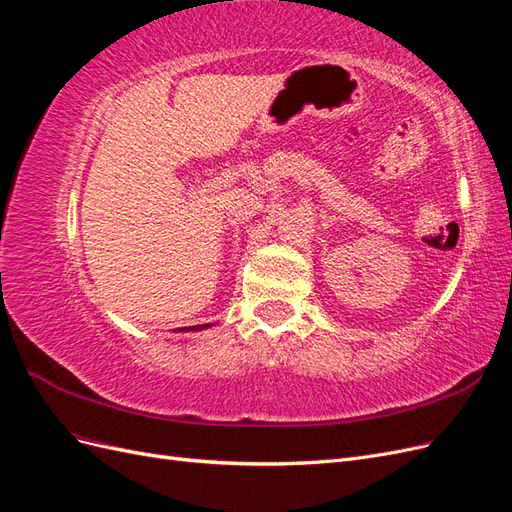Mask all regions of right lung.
I'll list each match as a JSON object with an SVG mask.
<instances>
[{"label":"right lung","mask_w":512,"mask_h":512,"mask_svg":"<svg viewBox=\"0 0 512 512\" xmlns=\"http://www.w3.org/2000/svg\"><path fill=\"white\" fill-rule=\"evenodd\" d=\"M205 327H209V324H196V327H183V329H179V331H200V329H205Z\"/></svg>","instance_id":"add662e5"}]
</instances>
